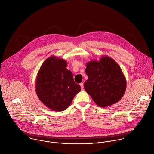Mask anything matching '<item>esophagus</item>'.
<instances>
[{
	"label": "esophagus",
	"instance_id": "esophagus-1",
	"mask_svg": "<svg viewBox=\"0 0 154 154\" xmlns=\"http://www.w3.org/2000/svg\"><path fill=\"white\" fill-rule=\"evenodd\" d=\"M80 85H81V89L84 90V84L83 83H81Z\"/></svg>",
	"mask_w": 154,
	"mask_h": 154
}]
</instances>
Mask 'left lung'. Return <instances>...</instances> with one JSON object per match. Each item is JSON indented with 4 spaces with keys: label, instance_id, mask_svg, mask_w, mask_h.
Returning <instances> with one entry per match:
<instances>
[{
    "label": "left lung",
    "instance_id": "8db88e82",
    "mask_svg": "<svg viewBox=\"0 0 154 154\" xmlns=\"http://www.w3.org/2000/svg\"><path fill=\"white\" fill-rule=\"evenodd\" d=\"M85 72L88 79L84 83L86 92L100 107L118 102L126 89V80L119 65L109 56L88 62Z\"/></svg>",
    "mask_w": 154,
    "mask_h": 154
}]
</instances>
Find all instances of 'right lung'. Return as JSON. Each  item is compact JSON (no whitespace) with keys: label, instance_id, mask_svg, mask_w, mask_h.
I'll return each mask as SVG.
<instances>
[{"label":"right lung","instance_id":"1","mask_svg":"<svg viewBox=\"0 0 154 154\" xmlns=\"http://www.w3.org/2000/svg\"><path fill=\"white\" fill-rule=\"evenodd\" d=\"M66 67V60L53 56L44 61L37 73L36 94L44 105L53 111L66 110L81 89Z\"/></svg>","mask_w":154,"mask_h":154}]
</instances>
